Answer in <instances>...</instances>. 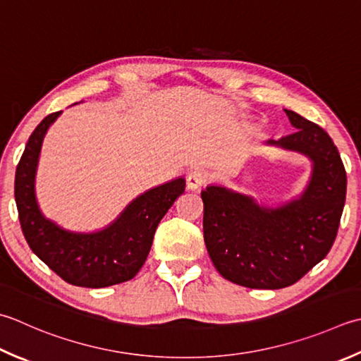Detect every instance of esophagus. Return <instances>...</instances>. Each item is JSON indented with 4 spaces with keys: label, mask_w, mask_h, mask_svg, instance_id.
I'll return each mask as SVG.
<instances>
[{
    "label": "esophagus",
    "mask_w": 361,
    "mask_h": 361,
    "mask_svg": "<svg viewBox=\"0 0 361 361\" xmlns=\"http://www.w3.org/2000/svg\"><path fill=\"white\" fill-rule=\"evenodd\" d=\"M207 180H208V173L202 171V169H195V171H192L188 175V180H186L188 189L190 190L200 189L204 183H207Z\"/></svg>",
    "instance_id": "obj_1"
}]
</instances>
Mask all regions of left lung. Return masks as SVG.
<instances>
[{
    "instance_id": "obj_1",
    "label": "left lung",
    "mask_w": 361,
    "mask_h": 361,
    "mask_svg": "<svg viewBox=\"0 0 361 361\" xmlns=\"http://www.w3.org/2000/svg\"><path fill=\"white\" fill-rule=\"evenodd\" d=\"M285 112L295 131L266 144L312 159V176L300 197L269 208L224 186L202 190L211 261L224 279L252 289L294 285L326 258L345 202L348 176L334 140L298 112Z\"/></svg>"
}]
</instances>
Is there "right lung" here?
<instances>
[{
  "label": "right lung",
  "mask_w": 361,
  "mask_h": 361,
  "mask_svg": "<svg viewBox=\"0 0 361 361\" xmlns=\"http://www.w3.org/2000/svg\"><path fill=\"white\" fill-rule=\"evenodd\" d=\"M59 112L47 116L27 139L16 172V203L26 243L62 280L75 286L106 288L131 280L144 266L158 224L185 192V178H175L136 197L108 227L76 233L44 214L35 199L42 140Z\"/></svg>",
  "instance_id": "1"
}]
</instances>
